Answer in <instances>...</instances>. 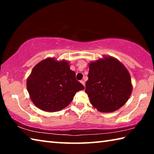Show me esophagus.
<instances>
[{
    "label": "esophagus",
    "instance_id": "1",
    "mask_svg": "<svg viewBox=\"0 0 154 154\" xmlns=\"http://www.w3.org/2000/svg\"><path fill=\"white\" fill-rule=\"evenodd\" d=\"M80 82H81V83H82V84L85 86V82H84V81L82 80V81H80Z\"/></svg>",
    "mask_w": 154,
    "mask_h": 154
}]
</instances>
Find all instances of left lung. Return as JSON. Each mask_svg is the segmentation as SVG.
Here are the masks:
<instances>
[{
	"label": "left lung",
	"mask_w": 154,
	"mask_h": 154,
	"mask_svg": "<svg viewBox=\"0 0 154 154\" xmlns=\"http://www.w3.org/2000/svg\"><path fill=\"white\" fill-rule=\"evenodd\" d=\"M132 91L128 71L111 56L89 63L85 92L94 107L103 113L118 110L128 100Z\"/></svg>",
	"instance_id": "left-lung-1"
}]
</instances>
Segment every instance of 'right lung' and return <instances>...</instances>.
Masks as SVG:
<instances>
[{"label":"right lung","mask_w":154,"mask_h":154,"mask_svg":"<svg viewBox=\"0 0 154 154\" xmlns=\"http://www.w3.org/2000/svg\"><path fill=\"white\" fill-rule=\"evenodd\" d=\"M28 92L32 102L47 112L59 111L71 103L75 93L84 89L76 80L69 62L48 58L36 64L28 77Z\"/></svg>","instance_id":"right-lung-1"}]
</instances>
